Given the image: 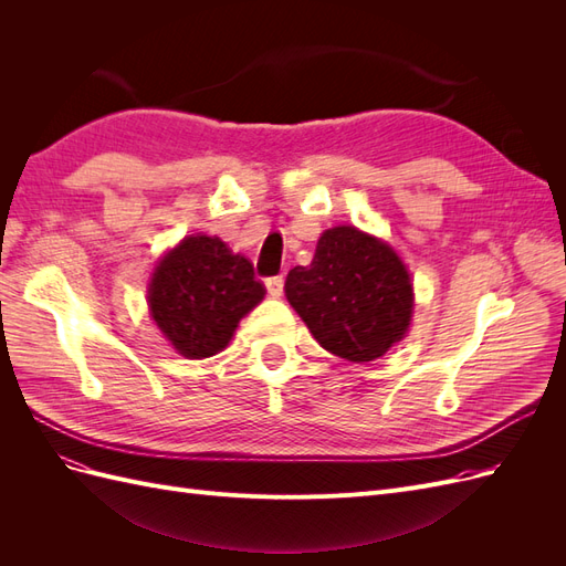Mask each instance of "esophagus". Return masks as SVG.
I'll return each mask as SVG.
<instances>
[{
    "mask_svg": "<svg viewBox=\"0 0 566 566\" xmlns=\"http://www.w3.org/2000/svg\"><path fill=\"white\" fill-rule=\"evenodd\" d=\"M283 283H285L283 276H271V279H266V290H269V295H271L273 300H279V297L283 295Z\"/></svg>",
    "mask_w": 566,
    "mask_h": 566,
    "instance_id": "1",
    "label": "esophagus"
}]
</instances>
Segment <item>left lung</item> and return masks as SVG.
Listing matches in <instances>:
<instances>
[{"mask_svg":"<svg viewBox=\"0 0 566 566\" xmlns=\"http://www.w3.org/2000/svg\"><path fill=\"white\" fill-rule=\"evenodd\" d=\"M285 297L325 352L354 364L389 352L413 316L401 256L356 227L323 231L312 264L290 269Z\"/></svg>","mask_w":566,"mask_h":566,"instance_id":"obj_1","label":"left lung"}]
</instances>
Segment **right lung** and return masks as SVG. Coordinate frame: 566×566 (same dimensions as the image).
I'll list each match as a JSON object with an SVG mask.
<instances>
[{"label":"right lung","mask_w":566,"mask_h":566,"mask_svg":"<svg viewBox=\"0 0 566 566\" xmlns=\"http://www.w3.org/2000/svg\"><path fill=\"white\" fill-rule=\"evenodd\" d=\"M266 295L243 254L217 235H186L165 252L148 285V310L181 356L208 358L224 349L238 323Z\"/></svg>","instance_id":"right-lung-1"}]
</instances>
